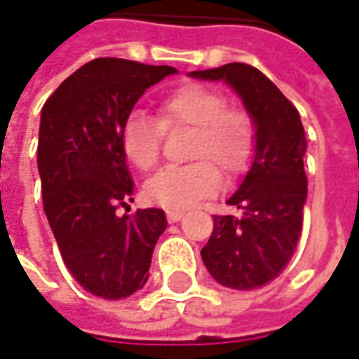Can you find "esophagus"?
I'll use <instances>...</instances> for the list:
<instances>
[{"instance_id": "34e87169", "label": "esophagus", "mask_w": 359, "mask_h": 359, "mask_svg": "<svg viewBox=\"0 0 359 359\" xmlns=\"http://www.w3.org/2000/svg\"><path fill=\"white\" fill-rule=\"evenodd\" d=\"M182 216H184V212H180V210H169V212H167V220H169V222H179Z\"/></svg>"}]
</instances>
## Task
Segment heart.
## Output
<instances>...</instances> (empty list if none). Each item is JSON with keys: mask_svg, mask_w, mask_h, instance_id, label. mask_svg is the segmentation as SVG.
Wrapping results in <instances>:
<instances>
[{"mask_svg": "<svg viewBox=\"0 0 359 359\" xmlns=\"http://www.w3.org/2000/svg\"><path fill=\"white\" fill-rule=\"evenodd\" d=\"M228 96L208 84H184L159 100V119L133 111L119 129L126 159L151 170L161 159L167 131H189L184 167L159 170L145 184V198L169 210H187L226 182L243 177L255 159L257 123L248 109L228 106Z\"/></svg>", "mask_w": 359, "mask_h": 359, "instance_id": "heart-1", "label": "heart"}]
</instances>
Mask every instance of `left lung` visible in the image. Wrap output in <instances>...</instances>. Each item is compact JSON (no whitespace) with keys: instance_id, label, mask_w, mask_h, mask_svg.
Here are the masks:
<instances>
[{"instance_id":"8db88e82","label":"left lung","mask_w":359,"mask_h":359,"mask_svg":"<svg viewBox=\"0 0 359 359\" xmlns=\"http://www.w3.org/2000/svg\"><path fill=\"white\" fill-rule=\"evenodd\" d=\"M194 78L226 80L257 123V151L240 190L228 204L240 216H214V230L200 255L216 281L253 291L289 265L302 230L306 137L301 116L262 70L230 62L196 70Z\"/></svg>"}]
</instances>
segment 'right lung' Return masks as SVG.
Here are the masks:
<instances>
[{"label":"right lung","instance_id":"add662e5","mask_svg":"<svg viewBox=\"0 0 359 359\" xmlns=\"http://www.w3.org/2000/svg\"><path fill=\"white\" fill-rule=\"evenodd\" d=\"M177 70L126 58H94L43 106L36 163L43 208L62 262L84 291L118 301L149 277L165 212L119 216L133 202V182L119 129L149 86Z\"/></svg>","mask_w":359,"mask_h":359}]
</instances>
